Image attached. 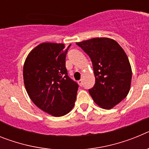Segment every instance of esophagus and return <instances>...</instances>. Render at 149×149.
Here are the masks:
<instances>
[{
	"mask_svg": "<svg viewBox=\"0 0 149 149\" xmlns=\"http://www.w3.org/2000/svg\"><path fill=\"white\" fill-rule=\"evenodd\" d=\"M77 83H78V84L80 85V86H82V85H83V80H82V79H81L80 81H77Z\"/></svg>",
	"mask_w": 149,
	"mask_h": 149,
	"instance_id": "esophagus-1",
	"label": "esophagus"
}]
</instances>
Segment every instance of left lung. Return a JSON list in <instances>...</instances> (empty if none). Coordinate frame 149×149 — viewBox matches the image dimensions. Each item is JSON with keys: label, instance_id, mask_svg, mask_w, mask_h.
<instances>
[{"label": "left lung", "instance_id": "obj_1", "mask_svg": "<svg viewBox=\"0 0 149 149\" xmlns=\"http://www.w3.org/2000/svg\"><path fill=\"white\" fill-rule=\"evenodd\" d=\"M76 44L93 63L95 83L89 89L96 104L110 110L120 103L131 88L132 70L125 52L109 38H93Z\"/></svg>", "mask_w": 149, "mask_h": 149}]
</instances>
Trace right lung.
<instances>
[{
  "instance_id": "1",
  "label": "right lung",
  "mask_w": 149,
  "mask_h": 149,
  "mask_svg": "<svg viewBox=\"0 0 149 149\" xmlns=\"http://www.w3.org/2000/svg\"><path fill=\"white\" fill-rule=\"evenodd\" d=\"M70 45L42 43L30 51L24 64V83L29 97L39 109L56 117L72 110L78 89L65 68Z\"/></svg>"
}]
</instances>
